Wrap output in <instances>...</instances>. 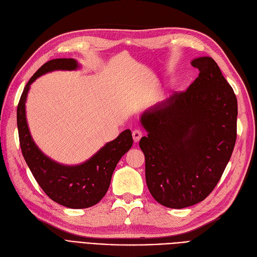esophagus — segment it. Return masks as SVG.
I'll return each instance as SVG.
<instances>
[{"label":"esophagus","instance_id":"34e87169","mask_svg":"<svg viewBox=\"0 0 257 257\" xmlns=\"http://www.w3.org/2000/svg\"><path fill=\"white\" fill-rule=\"evenodd\" d=\"M142 136H143V132L141 131L140 129H136V130L132 131V137H134V141L136 143L139 142L141 138H142Z\"/></svg>","mask_w":257,"mask_h":257}]
</instances>
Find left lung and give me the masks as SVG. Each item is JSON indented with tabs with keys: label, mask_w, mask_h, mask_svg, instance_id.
Masks as SVG:
<instances>
[{
	"label": "left lung",
	"mask_w": 257,
	"mask_h": 257,
	"mask_svg": "<svg viewBox=\"0 0 257 257\" xmlns=\"http://www.w3.org/2000/svg\"><path fill=\"white\" fill-rule=\"evenodd\" d=\"M200 70L185 92L173 94L141 116L145 178L155 200L169 208L208 196L224 172L237 138V98L209 56L191 62Z\"/></svg>",
	"instance_id": "8db88e82"
}]
</instances>
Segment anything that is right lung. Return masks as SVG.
<instances>
[{"mask_svg":"<svg viewBox=\"0 0 257 257\" xmlns=\"http://www.w3.org/2000/svg\"><path fill=\"white\" fill-rule=\"evenodd\" d=\"M73 59H55L47 62L34 73L20 97L17 125L22 155L44 192L57 204L68 208H88L101 201L110 187L112 174L118 161L132 146L129 129L100 148L92 158L79 165H63L41 152L33 141L26 115V101L30 85L38 77L53 70H76Z\"/></svg>","mask_w":257,"mask_h":257,"instance_id":"obj_1","label":"right lung"}]
</instances>
